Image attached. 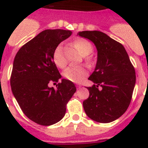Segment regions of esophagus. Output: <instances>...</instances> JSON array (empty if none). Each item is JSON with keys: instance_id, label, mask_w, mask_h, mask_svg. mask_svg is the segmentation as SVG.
I'll return each mask as SVG.
<instances>
[{"instance_id": "1", "label": "esophagus", "mask_w": 148, "mask_h": 148, "mask_svg": "<svg viewBox=\"0 0 148 148\" xmlns=\"http://www.w3.org/2000/svg\"><path fill=\"white\" fill-rule=\"evenodd\" d=\"M81 85H78V86H77V89H81Z\"/></svg>"}]
</instances>
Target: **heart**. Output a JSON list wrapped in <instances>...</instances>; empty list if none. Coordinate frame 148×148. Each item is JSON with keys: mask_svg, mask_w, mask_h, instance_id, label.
<instances>
[{"mask_svg": "<svg viewBox=\"0 0 148 148\" xmlns=\"http://www.w3.org/2000/svg\"><path fill=\"white\" fill-rule=\"evenodd\" d=\"M74 45L82 56H88L92 53L93 46L85 39H78L74 42ZM53 60L57 67L64 68L66 61L62 55V48L60 45L56 47L53 53ZM88 72L86 68L81 66H71L65 70L63 75L68 81L74 83H80L88 76Z\"/></svg>", "mask_w": 148, "mask_h": 148, "instance_id": "heart-1", "label": "heart"}]
</instances>
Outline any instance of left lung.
Segmentation results:
<instances>
[{"label":"left lung","mask_w":148,"mask_h":148,"mask_svg":"<svg viewBox=\"0 0 148 148\" xmlns=\"http://www.w3.org/2000/svg\"><path fill=\"white\" fill-rule=\"evenodd\" d=\"M77 35L92 41L97 51L96 67L88 78L94 84L87 88L90 95L83 102L84 111L99 123L114 121L131 103L136 83L134 68L124 46L106 34L86 31Z\"/></svg>","instance_id":"obj_1"}]
</instances>
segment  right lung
Returning <instances> with one entry per match:
<instances>
[{"label": "right lung", "mask_w": 148, "mask_h": 148, "mask_svg": "<svg viewBox=\"0 0 148 148\" xmlns=\"http://www.w3.org/2000/svg\"><path fill=\"white\" fill-rule=\"evenodd\" d=\"M71 34V31L60 29L43 31L21 47L14 60L10 77L13 95L24 114L40 125L60 121L76 91L74 83L64 78L56 90L49 87L62 77L53 63V51Z\"/></svg>", "instance_id": "right-lung-1"}]
</instances>
